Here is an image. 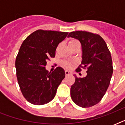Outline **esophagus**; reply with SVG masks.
Returning a JSON list of instances; mask_svg holds the SVG:
<instances>
[{"mask_svg":"<svg viewBox=\"0 0 125 125\" xmlns=\"http://www.w3.org/2000/svg\"><path fill=\"white\" fill-rule=\"evenodd\" d=\"M65 74L66 76H68V75H70L71 74V72L70 71H65Z\"/></svg>","mask_w":125,"mask_h":125,"instance_id":"34e87169","label":"esophagus"}]
</instances>
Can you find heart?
<instances>
[{
	"label": "heart",
	"instance_id": "obj_1",
	"mask_svg": "<svg viewBox=\"0 0 125 125\" xmlns=\"http://www.w3.org/2000/svg\"><path fill=\"white\" fill-rule=\"evenodd\" d=\"M78 43V42L77 40H71L69 43V45H71V44H74V43ZM63 66L65 67L66 68H71V64L70 63L67 62H65L63 63Z\"/></svg>",
	"mask_w": 125,
	"mask_h": 125
}]
</instances>
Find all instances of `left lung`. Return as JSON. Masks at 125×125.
I'll return each mask as SVG.
<instances>
[{"label": "left lung", "mask_w": 125, "mask_h": 125, "mask_svg": "<svg viewBox=\"0 0 125 125\" xmlns=\"http://www.w3.org/2000/svg\"><path fill=\"white\" fill-rule=\"evenodd\" d=\"M68 38L78 40L82 45L81 65L76 69L87 68L83 78L75 76V82L71 87V97L76 105L89 108L99 103L106 93L113 73L110 52L104 40L96 34L85 31H75Z\"/></svg>", "instance_id": "8db88e82"}]
</instances>
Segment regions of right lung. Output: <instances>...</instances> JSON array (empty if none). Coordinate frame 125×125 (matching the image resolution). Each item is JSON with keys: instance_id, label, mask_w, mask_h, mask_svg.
Segmentation results:
<instances>
[{"instance_id": "add662e5", "label": "right lung", "mask_w": 125, "mask_h": 125, "mask_svg": "<svg viewBox=\"0 0 125 125\" xmlns=\"http://www.w3.org/2000/svg\"><path fill=\"white\" fill-rule=\"evenodd\" d=\"M68 32L38 30L22 42L15 60L17 78L24 97L35 105H43L54 98L57 89L65 74L58 67L49 73L45 66L55 57L58 45Z\"/></svg>"}]
</instances>
